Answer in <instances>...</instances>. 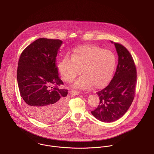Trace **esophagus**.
<instances>
[{"label":"esophagus","mask_w":154,"mask_h":154,"mask_svg":"<svg viewBox=\"0 0 154 154\" xmlns=\"http://www.w3.org/2000/svg\"><path fill=\"white\" fill-rule=\"evenodd\" d=\"M72 92L75 95H79L81 93V92L80 91H72Z\"/></svg>","instance_id":"1"}]
</instances>
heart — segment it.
I'll list each match as a JSON object with an SVG mask.
<instances>
[{"mask_svg": "<svg viewBox=\"0 0 154 154\" xmlns=\"http://www.w3.org/2000/svg\"><path fill=\"white\" fill-rule=\"evenodd\" d=\"M116 62L112 51L88 45L76 48L71 56H64L57 68L62 79L69 83L81 74L82 69L84 75L75 82V87L85 89L94 85L100 88L111 81Z\"/></svg>", "mask_w": 154, "mask_h": 154, "instance_id": "b5f03b06", "label": "heart"}]
</instances>
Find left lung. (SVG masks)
<instances>
[{"instance_id": "obj_1", "label": "left lung", "mask_w": 154, "mask_h": 154, "mask_svg": "<svg viewBox=\"0 0 154 154\" xmlns=\"http://www.w3.org/2000/svg\"><path fill=\"white\" fill-rule=\"evenodd\" d=\"M114 43L118 55L116 70L109 85L98 91V107L91 113L97 119L111 122L121 118L128 110L135 97L137 85V69L132 58L125 46Z\"/></svg>"}]
</instances>
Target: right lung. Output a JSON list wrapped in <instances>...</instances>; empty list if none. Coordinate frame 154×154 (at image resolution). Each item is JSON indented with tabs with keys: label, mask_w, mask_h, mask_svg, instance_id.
Returning <instances> with one entry per match:
<instances>
[{
	"label": "right lung",
	"mask_w": 154,
	"mask_h": 154,
	"mask_svg": "<svg viewBox=\"0 0 154 154\" xmlns=\"http://www.w3.org/2000/svg\"><path fill=\"white\" fill-rule=\"evenodd\" d=\"M62 41L39 38L22 52L17 69L21 97L29 113L42 122H52L65 111L68 90L60 89L56 58Z\"/></svg>",
	"instance_id": "add662e5"
}]
</instances>
